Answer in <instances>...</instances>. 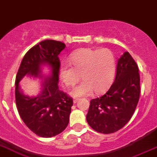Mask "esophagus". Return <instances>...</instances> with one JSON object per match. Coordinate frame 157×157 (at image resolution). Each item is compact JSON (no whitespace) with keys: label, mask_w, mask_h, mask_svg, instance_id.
Returning <instances> with one entry per match:
<instances>
[{"label":"esophagus","mask_w":157,"mask_h":157,"mask_svg":"<svg viewBox=\"0 0 157 157\" xmlns=\"http://www.w3.org/2000/svg\"><path fill=\"white\" fill-rule=\"evenodd\" d=\"M78 100H79L78 98H75L74 99H73V102H74V103H77V102H78Z\"/></svg>","instance_id":"esophagus-1"}]
</instances>
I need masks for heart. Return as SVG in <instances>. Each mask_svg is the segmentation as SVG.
Returning <instances> with one entry per match:
<instances>
[{"label": "heart", "mask_w": 157, "mask_h": 157, "mask_svg": "<svg viewBox=\"0 0 157 157\" xmlns=\"http://www.w3.org/2000/svg\"><path fill=\"white\" fill-rule=\"evenodd\" d=\"M69 62L59 66V77L67 86H74L81 78L79 86L71 94L73 96L88 95L105 92L113 83L116 73V59L107 48H82L69 55Z\"/></svg>", "instance_id": "1"}]
</instances>
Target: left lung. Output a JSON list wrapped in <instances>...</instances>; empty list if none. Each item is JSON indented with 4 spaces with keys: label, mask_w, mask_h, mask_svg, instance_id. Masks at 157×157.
I'll list each match as a JSON object with an SVG mask.
<instances>
[{
    "label": "left lung",
    "mask_w": 157,
    "mask_h": 157,
    "mask_svg": "<svg viewBox=\"0 0 157 157\" xmlns=\"http://www.w3.org/2000/svg\"><path fill=\"white\" fill-rule=\"evenodd\" d=\"M140 77L138 65L129 52L119 59L114 82L108 92L90 101L86 120L96 132L109 134L130 120L138 104Z\"/></svg>",
    "instance_id": "1"
}]
</instances>
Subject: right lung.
Listing matches in <instances>:
<instances>
[{
    "mask_svg": "<svg viewBox=\"0 0 157 157\" xmlns=\"http://www.w3.org/2000/svg\"><path fill=\"white\" fill-rule=\"evenodd\" d=\"M65 48L61 41H41L25 54L16 75L15 100L19 115L38 136H55L63 132L69 122L73 100L59 88V55ZM44 64L52 69L47 77L41 74V66ZM26 74L42 78V92L37 97L25 96L20 90L19 82Z\"/></svg>",
    "mask_w": 157,
    "mask_h": 157,
    "instance_id": "right-lung-1",
    "label": "right lung"
}]
</instances>
